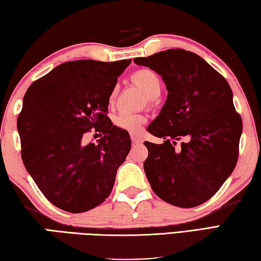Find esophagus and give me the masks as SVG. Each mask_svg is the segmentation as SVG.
I'll use <instances>...</instances> for the list:
<instances>
[{
  "label": "esophagus",
  "instance_id": "1",
  "mask_svg": "<svg viewBox=\"0 0 261 261\" xmlns=\"http://www.w3.org/2000/svg\"><path fill=\"white\" fill-rule=\"evenodd\" d=\"M130 137H131L132 143H134V144L143 143V138H141V136L138 134V132H131Z\"/></svg>",
  "mask_w": 261,
  "mask_h": 261
}]
</instances>
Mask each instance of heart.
Returning a JSON list of instances; mask_svg holds the SVG:
<instances>
[{
	"instance_id": "b5f03b06",
	"label": "heart",
	"mask_w": 261,
	"mask_h": 261,
	"mask_svg": "<svg viewBox=\"0 0 261 261\" xmlns=\"http://www.w3.org/2000/svg\"><path fill=\"white\" fill-rule=\"evenodd\" d=\"M132 81H134L138 87L144 90L146 96L149 99H154L159 97L161 92V80L159 75L156 74L154 70L149 68H141L136 70L132 74ZM118 89L114 87L112 89L110 94V100L113 101L116 98ZM145 116L141 114H131V113H121L114 117V124L117 127L124 129L127 131H137L139 127L145 123Z\"/></svg>"
}]
</instances>
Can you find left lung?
I'll list each match as a JSON object with an SVG mask.
<instances>
[{
  "label": "left lung",
  "instance_id": "obj_1",
  "mask_svg": "<svg viewBox=\"0 0 261 261\" xmlns=\"http://www.w3.org/2000/svg\"><path fill=\"white\" fill-rule=\"evenodd\" d=\"M134 61L161 75L168 90L159 116L147 127L164 141L144 143L150 187L172 205H200L219 191L238 163L243 124L229 84L200 56L182 49Z\"/></svg>",
  "mask_w": 261,
  "mask_h": 261
}]
</instances>
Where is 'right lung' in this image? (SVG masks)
Returning <instances> with one entry per match:
<instances>
[{
    "instance_id": "1",
    "label": "right lung",
    "mask_w": 261,
    "mask_h": 261,
    "mask_svg": "<svg viewBox=\"0 0 261 261\" xmlns=\"http://www.w3.org/2000/svg\"><path fill=\"white\" fill-rule=\"evenodd\" d=\"M130 63L68 61L27 89L17 121L21 159L42 194L61 210L85 212L110 196L131 139L113 125L108 103ZM91 128L104 136L98 145H83Z\"/></svg>"
}]
</instances>
